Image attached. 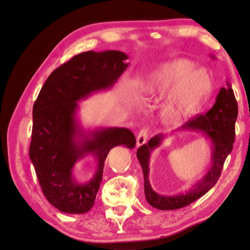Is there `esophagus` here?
<instances>
[{
  "label": "esophagus",
  "instance_id": "1",
  "mask_svg": "<svg viewBox=\"0 0 250 250\" xmlns=\"http://www.w3.org/2000/svg\"><path fill=\"white\" fill-rule=\"evenodd\" d=\"M147 135H149V130H147V128H146V127L141 128L138 137H137V146H140L142 145H145L147 140Z\"/></svg>",
  "mask_w": 250,
  "mask_h": 250
}]
</instances>
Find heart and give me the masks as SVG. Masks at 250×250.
I'll list each match as a JSON object with an SVG mask.
<instances>
[{"label":"heart","mask_w":250,"mask_h":250,"mask_svg":"<svg viewBox=\"0 0 250 250\" xmlns=\"http://www.w3.org/2000/svg\"><path fill=\"white\" fill-rule=\"evenodd\" d=\"M141 86L146 99H160L168 93L162 111L168 123H177L200 113L212 90L209 74L196 69V64L187 58L160 64Z\"/></svg>","instance_id":"1"}]
</instances>
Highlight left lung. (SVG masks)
Returning a JSON list of instances; mask_svg holds the SVG:
<instances>
[{
  "label": "left lung",
  "instance_id": "obj_1",
  "mask_svg": "<svg viewBox=\"0 0 250 250\" xmlns=\"http://www.w3.org/2000/svg\"><path fill=\"white\" fill-rule=\"evenodd\" d=\"M222 87L216 98L212 108L204 115L193 118L181 126L180 130H195L203 132L209 138L212 145L211 167L200 181L195 183L192 189L186 194L166 196L157 194L153 191L149 181V160L151 152L159 146L165 136L156 135L147 144L141 146L137 150L140 165L145 177V194L147 203L152 207L161 210H174L186 207L196 201L209 191L216 185L221 175L223 164L228 155L231 153L235 140V122L238 114L237 101L234 96L231 85Z\"/></svg>",
  "mask_w": 250,
  "mask_h": 250
}]
</instances>
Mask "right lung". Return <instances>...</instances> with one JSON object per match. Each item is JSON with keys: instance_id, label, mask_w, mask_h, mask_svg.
Segmentation results:
<instances>
[{"instance_id": "add662e5", "label": "right lung", "mask_w": 250, "mask_h": 250, "mask_svg": "<svg viewBox=\"0 0 250 250\" xmlns=\"http://www.w3.org/2000/svg\"><path fill=\"white\" fill-rule=\"evenodd\" d=\"M127 58L119 50L76 55L53 71L33 104L29 156L43 194L60 211L87 212L95 204L110 150L136 146L129 129L109 127L84 134L75 119L78 101L111 88L128 67ZM88 153L99 165L92 180L82 185L72 171L75 163Z\"/></svg>"}]
</instances>
